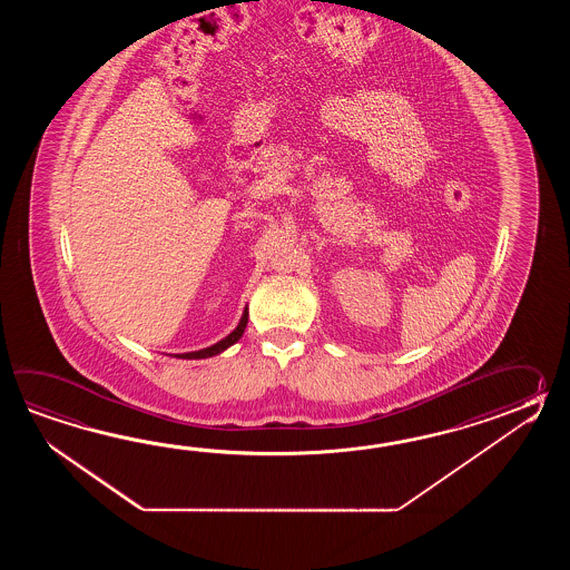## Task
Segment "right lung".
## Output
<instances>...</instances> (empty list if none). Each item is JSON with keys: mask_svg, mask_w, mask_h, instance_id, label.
I'll return each instance as SVG.
<instances>
[{"mask_svg": "<svg viewBox=\"0 0 570 570\" xmlns=\"http://www.w3.org/2000/svg\"><path fill=\"white\" fill-rule=\"evenodd\" d=\"M246 324H248V307H244L243 317H240L238 326L234 327L226 338H222L219 342H216V344H212V346H207V348H202V351L183 352V354H175V356H177V358H187V361H199V358L216 356V354L226 351V348H230L232 344H236L238 340L243 338Z\"/></svg>", "mask_w": 570, "mask_h": 570, "instance_id": "obj_1", "label": "right lung"}]
</instances>
